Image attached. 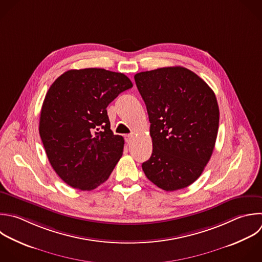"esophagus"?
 <instances>
[{"instance_id":"obj_1","label":"esophagus","mask_w":262,"mask_h":262,"mask_svg":"<svg viewBox=\"0 0 262 262\" xmlns=\"http://www.w3.org/2000/svg\"><path fill=\"white\" fill-rule=\"evenodd\" d=\"M132 138H133V135H132V134H128V135L125 136V141H126L127 143H130V142L132 141Z\"/></svg>"}]
</instances>
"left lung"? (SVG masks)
Returning a JSON list of instances; mask_svg holds the SVG:
<instances>
[{"instance_id": "left-lung-1", "label": "left lung", "mask_w": 262, "mask_h": 262, "mask_svg": "<svg viewBox=\"0 0 262 262\" xmlns=\"http://www.w3.org/2000/svg\"><path fill=\"white\" fill-rule=\"evenodd\" d=\"M146 105L152 154L142 164L158 187L173 191L193 183L208 164L216 141L219 108L213 90L182 67L134 76Z\"/></svg>"}]
</instances>
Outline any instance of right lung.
Instances as JSON below:
<instances>
[{
    "mask_svg": "<svg viewBox=\"0 0 262 262\" xmlns=\"http://www.w3.org/2000/svg\"><path fill=\"white\" fill-rule=\"evenodd\" d=\"M132 86L124 74L83 69L66 72L49 88L39 132L52 168L70 186L92 190L108 179L124 138L111 130L106 107Z\"/></svg>",
    "mask_w": 262,
    "mask_h": 262,
    "instance_id": "add662e5",
    "label": "right lung"
}]
</instances>
